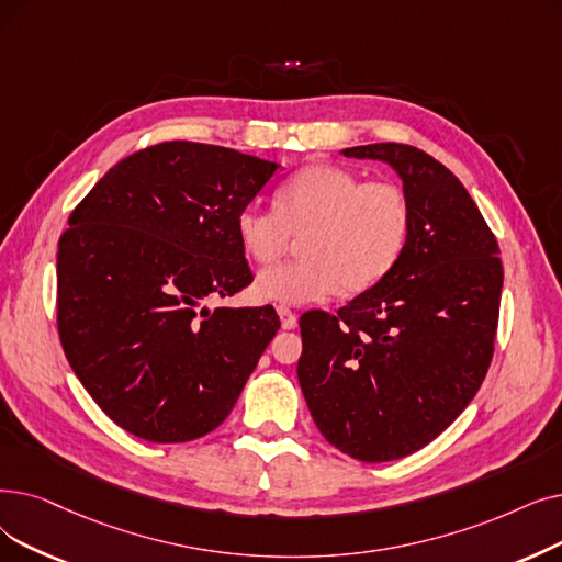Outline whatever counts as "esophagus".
<instances>
[{
    "label": "esophagus",
    "mask_w": 562,
    "mask_h": 562,
    "mask_svg": "<svg viewBox=\"0 0 562 562\" xmlns=\"http://www.w3.org/2000/svg\"><path fill=\"white\" fill-rule=\"evenodd\" d=\"M278 316H280V324H282V328H284V330H291V328H296L299 319H296V314H294V312H291L289 307L280 305V307H278Z\"/></svg>",
    "instance_id": "obj_1"
}]
</instances>
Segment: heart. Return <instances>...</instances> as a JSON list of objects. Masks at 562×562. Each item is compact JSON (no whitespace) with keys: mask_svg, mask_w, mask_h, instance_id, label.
I'll return each instance as SVG.
<instances>
[{"mask_svg":"<svg viewBox=\"0 0 562 562\" xmlns=\"http://www.w3.org/2000/svg\"><path fill=\"white\" fill-rule=\"evenodd\" d=\"M411 229L406 192L393 181H362L337 165H310L276 190V206L246 204L236 215L243 250L259 263L301 236L303 257L266 268L255 294L268 303L326 301L341 286L360 294L400 261Z\"/></svg>","mask_w":562,"mask_h":562,"instance_id":"b5f03b06","label":"heart"}]
</instances>
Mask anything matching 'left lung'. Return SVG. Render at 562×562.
Here are the masks:
<instances>
[{"label":"left lung","mask_w":562,"mask_h":562,"mask_svg":"<svg viewBox=\"0 0 562 562\" xmlns=\"http://www.w3.org/2000/svg\"><path fill=\"white\" fill-rule=\"evenodd\" d=\"M404 181L406 248L379 284L337 314L301 316L299 383L326 441L360 461L431 443L469 406L494 356L503 263L467 188L416 146H351Z\"/></svg>","instance_id":"left-lung-1"}]
</instances>
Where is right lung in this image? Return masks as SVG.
I'll return each mask as SVG.
<instances>
[{
  "label": "right lung",
  "mask_w": 562,
  "mask_h": 562,
  "mask_svg": "<svg viewBox=\"0 0 562 562\" xmlns=\"http://www.w3.org/2000/svg\"><path fill=\"white\" fill-rule=\"evenodd\" d=\"M278 165L200 142L142 149L95 183L57 252V328L105 416L151 443L221 425L280 328L271 305L215 307L252 282L236 215Z\"/></svg>",
  "instance_id": "right-lung-1"
}]
</instances>
